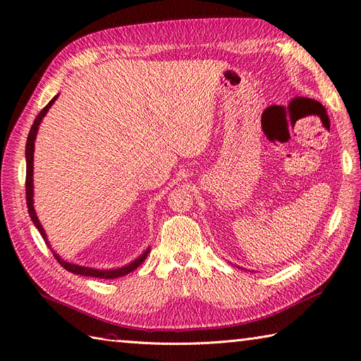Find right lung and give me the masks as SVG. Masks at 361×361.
Segmentation results:
<instances>
[{
	"instance_id": "add662e5",
	"label": "right lung",
	"mask_w": 361,
	"mask_h": 361,
	"mask_svg": "<svg viewBox=\"0 0 361 361\" xmlns=\"http://www.w3.org/2000/svg\"><path fill=\"white\" fill-rule=\"evenodd\" d=\"M57 96H54L52 99L49 101V104L43 108V110L37 114V117L35 118V123L31 125V129L28 133V138H27V146H25V159H27V180H25V192H27V207H28V214H30V218L31 221L35 223L36 228L40 232L42 238L45 239V243L49 245V241L47 238V233H45V228L42 227L39 218L36 215V209L35 206H32V203H35V200H32V195H35V191H32V161H35V141H36V137H37V130H39V126L42 123L43 117L47 116V113L49 111V108L52 106V104L57 101ZM52 250V248H51ZM150 248H147L143 255H140L134 262H130V264L122 267V268H116V269H96V268H89V267H81V265H76V264H71V262H66L64 259H61L56 251H52L54 256H56V259L59 260V264L64 268L68 269L69 272H73V274H78V276H87V277H94V279H117V277H123L126 274H129V272H133L135 268H138L141 264H143L145 259L147 257Z\"/></svg>"
}]
</instances>
